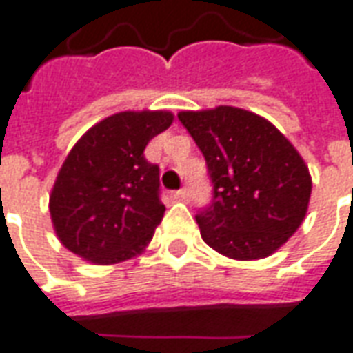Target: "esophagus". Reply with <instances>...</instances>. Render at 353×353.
<instances>
[{
    "mask_svg": "<svg viewBox=\"0 0 353 353\" xmlns=\"http://www.w3.org/2000/svg\"><path fill=\"white\" fill-rule=\"evenodd\" d=\"M188 197H190L188 188H181L174 192V199H179V201H188Z\"/></svg>",
    "mask_w": 353,
    "mask_h": 353,
    "instance_id": "esophagus-1",
    "label": "esophagus"
}]
</instances>
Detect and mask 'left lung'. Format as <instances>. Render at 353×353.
Returning <instances> with one entry per match:
<instances>
[{
  "mask_svg": "<svg viewBox=\"0 0 353 353\" xmlns=\"http://www.w3.org/2000/svg\"><path fill=\"white\" fill-rule=\"evenodd\" d=\"M181 123L201 150L212 201L196 221L211 249L236 261L277 251L308 211L312 176L301 154L268 119L219 106L181 112Z\"/></svg>",
  "mask_w": 353,
  "mask_h": 353,
  "instance_id": "left-lung-1",
  "label": "left lung"
}]
</instances>
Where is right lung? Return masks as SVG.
I'll return each instance as SVG.
<instances>
[{
    "mask_svg": "<svg viewBox=\"0 0 353 353\" xmlns=\"http://www.w3.org/2000/svg\"><path fill=\"white\" fill-rule=\"evenodd\" d=\"M171 112H119L91 127L70 150L49 197L61 243L92 264L144 251L161 222L159 167L144 157Z\"/></svg>",
    "mask_w": 353,
    "mask_h": 353,
    "instance_id": "right-lung-1",
    "label": "right lung"
}]
</instances>
